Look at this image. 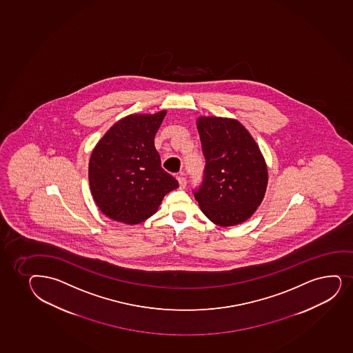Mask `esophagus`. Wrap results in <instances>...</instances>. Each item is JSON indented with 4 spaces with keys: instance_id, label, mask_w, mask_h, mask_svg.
<instances>
[{
    "instance_id": "obj_1",
    "label": "esophagus",
    "mask_w": 353,
    "mask_h": 353,
    "mask_svg": "<svg viewBox=\"0 0 353 353\" xmlns=\"http://www.w3.org/2000/svg\"><path fill=\"white\" fill-rule=\"evenodd\" d=\"M178 181L179 185H180V188H185L187 185V180L183 174L178 175Z\"/></svg>"
}]
</instances>
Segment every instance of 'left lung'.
Masks as SVG:
<instances>
[{
	"label": "left lung",
	"mask_w": 353,
	"mask_h": 353,
	"mask_svg": "<svg viewBox=\"0 0 353 353\" xmlns=\"http://www.w3.org/2000/svg\"><path fill=\"white\" fill-rule=\"evenodd\" d=\"M206 160L201 185L193 191L212 223L234 226L251 218L268 187V166L248 130L234 119L196 121Z\"/></svg>",
	"instance_id": "obj_1"
}]
</instances>
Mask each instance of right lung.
Listing matches in <instances>:
<instances>
[{
	"instance_id": "add662e5",
	"label": "right lung",
	"mask_w": 353,
	"mask_h": 353,
	"mask_svg": "<svg viewBox=\"0 0 353 353\" xmlns=\"http://www.w3.org/2000/svg\"><path fill=\"white\" fill-rule=\"evenodd\" d=\"M166 110L121 119L97 142L88 167L90 192L99 210L120 223H142L163 196L178 188L161 167L154 138Z\"/></svg>"
}]
</instances>
